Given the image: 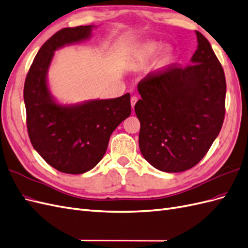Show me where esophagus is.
<instances>
[{
  "instance_id": "obj_1",
  "label": "esophagus",
  "mask_w": 248,
  "mask_h": 248,
  "mask_svg": "<svg viewBox=\"0 0 248 248\" xmlns=\"http://www.w3.org/2000/svg\"><path fill=\"white\" fill-rule=\"evenodd\" d=\"M137 101H138V97H137V96H132L131 99H130V103H131V108H135V105H136Z\"/></svg>"
}]
</instances>
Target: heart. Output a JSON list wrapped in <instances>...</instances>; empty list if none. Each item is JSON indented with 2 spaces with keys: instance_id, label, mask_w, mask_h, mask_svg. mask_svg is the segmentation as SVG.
<instances>
[{
  "instance_id": "1",
  "label": "heart",
  "mask_w": 248,
  "mask_h": 248,
  "mask_svg": "<svg viewBox=\"0 0 248 248\" xmlns=\"http://www.w3.org/2000/svg\"><path fill=\"white\" fill-rule=\"evenodd\" d=\"M160 48H162V44L155 41L148 42L140 46L136 53L135 58H133V66L140 68V66L146 64L160 50ZM171 55L172 50L170 48H167L163 53L162 58H160V63H166L167 62H169Z\"/></svg>"
}]
</instances>
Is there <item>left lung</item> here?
Returning a JSON list of instances; mask_svg holds the SVG:
<instances>
[{
    "instance_id": "left-lung-1",
    "label": "left lung",
    "mask_w": 248,
    "mask_h": 248,
    "mask_svg": "<svg viewBox=\"0 0 248 248\" xmlns=\"http://www.w3.org/2000/svg\"><path fill=\"white\" fill-rule=\"evenodd\" d=\"M195 32L198 46L190 65L171 64L138 84L140 150L163 172H183L197 165L223 124L224 72L209 41Z\"/></svg>"
}]
</instances>
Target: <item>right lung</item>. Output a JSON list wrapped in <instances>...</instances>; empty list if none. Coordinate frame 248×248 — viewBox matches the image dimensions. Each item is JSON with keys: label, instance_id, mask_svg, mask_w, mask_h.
<instances>
[{"label": "right lung", "instance_id": "right-lung-1", "mask_svg": "<svg viewBox=\"0 0 248 248\" xmlns=\"http://www.w3.org/2000/svg\"><path fill=\"white\" fill-rule=\"evenodd\" d=\"M93 28L78 26L56 32L37 52L24 86L32 146L53 168L68 174L92 170L105 155L112 131L131 112L129 93L76 104H62L52 95L48 72L54 52L88 41Z\"/></svg>", "mask_w": 248, "mask_h": 248}]
</instances>
